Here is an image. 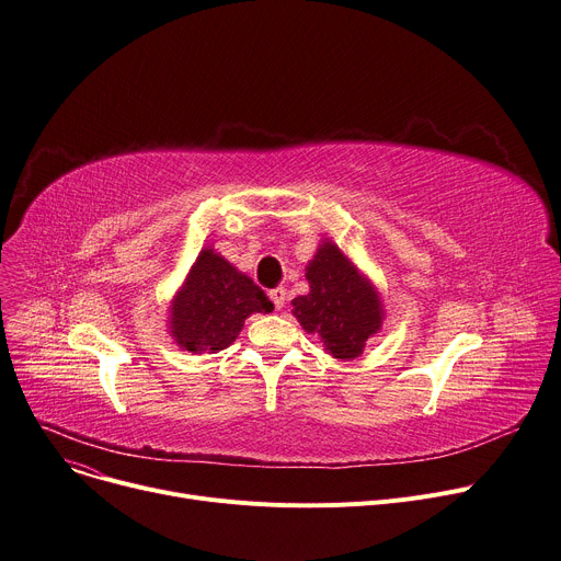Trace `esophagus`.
Returning <instances> with one entry per match:
<instances>
[{
  "label": "esophagus",
  "mask_w": 561,
  "mask_h": 561,
  "mask_svg": "<svg viewBox=\"0 0 561 561\" xmlns=\"http://www.w3.org/2000/svg\"><path fill=\"white\" fill-rule=\"evenodd\" d=\"M268 295H271L275 309H284V305H286V290L284 288H273Z\"/></svg>",
  "instance_id": "obj_1"
}]
</instances>
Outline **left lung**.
<instances>
[{
	"mask_svg": "<svg viewBox=\"0 0 561 561\" xmlns=\"http://www.w3.org/2000/svg\"><path fill=\"white\" fill-rule=\"evenodd\" d=\"M307 279L309 293L293 300L297 322L307 333H318L333 358L360 356L383 322L377 288L331 241H322L309 261Z\"/></svg>",
	"mask_w": 561,
	"mask_h": 561,
	"instance_id": "obj_1",
	"label": "left lung"
}]
</instances>
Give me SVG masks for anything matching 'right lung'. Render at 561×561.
Here are the masks:
<instances>
[{
    "label": "right lung",
    "instance_id": "right-lung-1",
    "mask_svg": "<svg viewBox=\"0 0 561 561\" xmlns=\"http://www.w3.org/2000/svg\"><path fill=\"white\" fill-rule=\"evenodd\" d=\"M169 309V331L180 350L216 354L237 341L248 316L271 313L273 302L228 259L205 248Z\"/></svg>",
    "mask_w": 561,
    "mask_h": 561
}]
</instances>
